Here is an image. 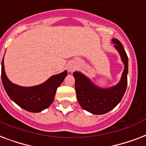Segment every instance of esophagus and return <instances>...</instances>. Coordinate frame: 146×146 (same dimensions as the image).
<instances>
[{"label": "esophagus", "mask_w": 146, "mask_h": 146, "mask_svg": "<svg viewBox=\"0 0 146 146\" xmlns=\"http://www.w3.org/2000/svg\"><path fill=\"white\" fill-rule=\"evenodd\" d=\"M74 67H72V66H70V67L68 68V71H69V72H74Z\"/></svg>", "instance_id": "obj_1"}]
</instances>
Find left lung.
<instances>
[{
	"instance_id": "obj_1",
	"label": "left lung",
	"mask_w": 146,
	"mask_h": 146,
	"mask_svg": "<svg viewBox=\"0 0 146 146\" xmlns=\"http://www.w3.org/2000/svg\"><path fill=\"white\" fill-rule=\"evenodd\" d=\"M114 46L120 54L125 68L121 81L116 86L101 89L91 83L88 78L78 72L73 73L75 79V91L79 104L84 110L94 114H104L113 110L123 97L127 87L128 56L122 43L117 39H112Z\"/></svg>"
}]
</instances>
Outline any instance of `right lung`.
<instances>
[{
    "instance_id": "right-lung-1",
    "label": "right lung",
    "mask_w": 146,
    "mask_h": 146,
    "mask_svg": "<svg viewBox=\"0 0 146 146\" xmlns=\"http://www.w3.org/2000/svg\"><path fill=\"white\" fill-rule=\"evenodd\" d=\"M68 74L67 71L53 75L40 85L25 88L11 83L4 72V58L1 63V80L7 94L13 101L27 111L38 113L52 103L56 90Z\"/></svg>"
}]
</instances>
